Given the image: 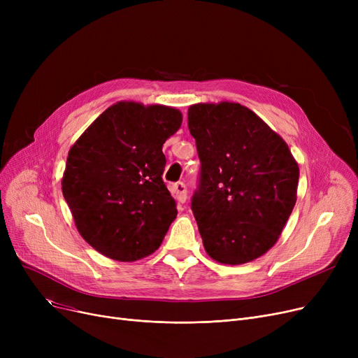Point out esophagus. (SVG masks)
Masks as SVG:
<instances>
[{"label": "esophagus", "mask_w": 358, "mask_h": 358, "mask_svg": "<svg viewBox=\"0 0 358 358\" xmlns=\"http://www.w3.org/2000/svg\"><path fill=\"white\" fill-rule=\"evenodd\" d=\"M173 194L176 196V199L180 203H185L187 200V189H185V184L184 182H176L173 185Z\"/></svg>", "instance_id": "obj_1"}]
</instances>
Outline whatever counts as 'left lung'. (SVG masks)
Returning a JSON list of instances; mask_svg holds the SVG:
<instances>
[{"instance_id": "left-lung-1", "label": "left lung", "mask_w": 358, "mask_h": 358, "mask_svg": "<svg viewBox=\"0 0 358 358\" xmlns=\"http://www.w3.org/2000/svg\"><path fill=\"white\" fill-rule=\"evenodd\" d=\"M201 162L192 210L206 252L239 266L278 241L297 199L299 165L285 139L239 103L189 107Z\"/></svg>"}]
</instances>
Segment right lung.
<instances>
[{
    "label": "right lung",
    "mask_w": 358,
    "mask_h": 358,
    "mask_svg": "<svg viewBox=\"0 0 358 358\" xmlns=\"http://www.w3.org/2000/svg\"><path fill=\"white\" fill-rule=\"evenodd\" d=\"M181 123L174 107L119 101L71 146L62 193L80 235L104 257L130 262L159 248L177 216L162 145Z\"/></svg>",
    "instance_id": "add662e5"
}]
</instances>
